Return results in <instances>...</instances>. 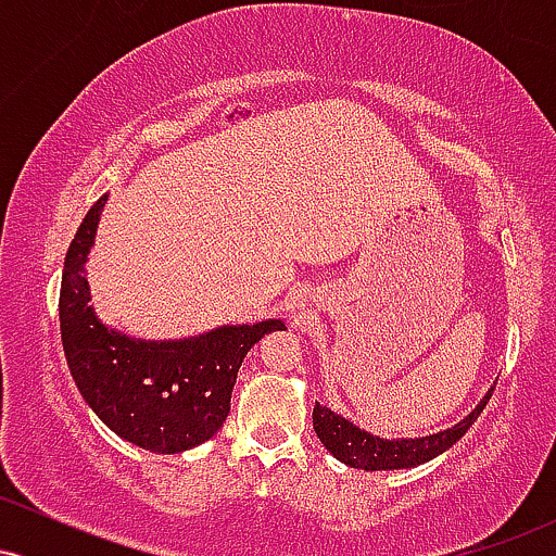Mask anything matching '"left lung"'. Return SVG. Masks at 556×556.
I'll return each instance as SVG.
<instances>
[{
	"label": "left lung",
	"instance_id": "obj_1",
	"mask_svg": "<svg viewBox=\"0 0 556 556\" xmlns=\"http://www.w3.org/2000/svg\"><path fill=\"white\" fill-rule=\"evenodd\" d=\"M489 389L486 397L481 400V405L470 413L468 418H463L460 424L452 426V429L431 433V437L424 439H381L374 437V433L358 429L355 424H350L348 418L337 416L329 407L318 405L314 407V429L316 437L321 439V444L327 446L337 460H342L350 468L361 470H397V468H413V465L429 463L431 457L442 455L444 450H450L452 444L460 442L465 431L473 426V420L481 416L486 402L491 400Z\"/></svg>",
	"mask_w": 556,
	"mask_h": 556
}]
</instances>
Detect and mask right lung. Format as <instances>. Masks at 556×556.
<instances>
[{
  "instance_id": "right-lung-1",
  "label": "right lung",
  "mask_w": 556,
  "mask_h": 556,
  "mask_svg": "<svg viewBox=\"0 0 556 556\" xmlns=\"http://www.w3.org/2000/svg\"><path fill=\"white\" fill-rule=\"evenodd\" d=\"M106 195L93 203L70 242L60 290L65 358L83 400L117 437L175 455L214 437L229 416L235 379L248 350L282 321L222 327L180 342L130 340L106 329L88 305L86 271Z\"/></svg>"
}]
</instances>
